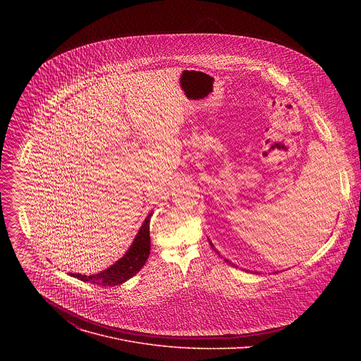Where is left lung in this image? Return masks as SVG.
<instances>
[{"instance_id":"left-lung-1","label":"left lung","mask_w":361,"mask_h":361,"mask_svg":"<svg viewBox=\"0 0 361 361\" xmlns=\"http://www.w3.org/2000/svg\"><path fill=\"white\" fill-rule=\"evenodd\" d=\"M208 242H209V245H211V247H214V245H212V243H211V240H208ZM215 252H216V250H215ZM216 253H218V252H216ZM218 255H219V253H218ZM224 259H225V261H226V262H229V264H232V262H231V261H229V259H226V258H224Z\"/></svg>"}]
</instances>
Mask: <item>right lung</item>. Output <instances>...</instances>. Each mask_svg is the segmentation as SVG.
I'll use <instances>...</instances> for the list:
<instances>
[{
    "mask_svg": "<svg viewBox=\"0 0 361 361\" xmlns=\"http://www.w3.org/2000/svg\"><path fill=\"white\" fill-rule=\"evenodd\" d=\"M153 211L146 216L145 222L142 224L137 235L135 236L130 247L126 253L115 261L112 265L105 268L93 275H82V274H72L71 276L78 278L83 282H90L100 286H116L132 276H135L146 264L147 258L150 256V219Z\"/></svg>",
    "mask_w": 361,
    "mask_h": 361,
    "instance_id": "1",
    "label": "right lung"
}]
</instances>
